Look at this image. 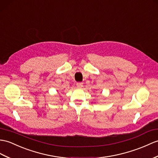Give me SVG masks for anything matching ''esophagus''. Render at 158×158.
<instances>
[{
  "instance_id": "34e87169",
  "label": "esophagus",
  "mask_w": 158,
  "mask_h": 158,
  "mask_svg": "<svg viewBox=\"0 0 158 158\" xmlns=\"http://www.w3.org/2000/svg\"><path fill=\"white\" fill-rule=\"evenodd\" d=\"M77 87L78 88H81L83 87V83H81V82H79V83H77Z\"/></svg>"
}]
</instances>
